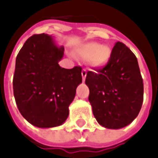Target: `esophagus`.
<instances>
[{"label": "esophagus", "mask_w": 158, "mask_h": 158, "mask_svg": "<svg viewBox=\"0 0 158 158\" xmlns=\"http://www.w3.org/2000/svg\"><path fill=\"white\" fill-rule=\"evenodd\" d=\"M86 76H87V70L82 69V80H83V81H85Z\"/></svg>", "instance_id": "esophagus-1"}]
</instances>
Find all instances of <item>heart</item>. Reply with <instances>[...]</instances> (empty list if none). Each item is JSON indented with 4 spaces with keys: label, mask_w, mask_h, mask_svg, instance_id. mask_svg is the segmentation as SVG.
<instances>
[{
    "label": "heart",
    "mask_w": 158,
    "mask_h": 158,
    "mask_svg": "<svg viewBox=\"0 0 158 158\" xmlns=\"http://www.w3.org/2000/svg\"><path fill=\"white\" fill-rule=\"evenodd\" d=\"M83 58L88 59V62L94 68H103L109 62L112 56V50L107 45H99L97 42H89L82 45L77 50Z\"/></svg>",
    "instance_id": "1"
}]
</instances>
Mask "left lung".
<instances>
[{
    "label": "left lung",
    "mask_w": 158,
    "mask_h": 158,
    "mask_svg": "<svg viewBox=\"0 0 158 158\" xmlns=\"http://www.w3.org/2000/svg\"><path fill=\"white\" fill-rule=\"evenodd\" d=\"M85 83L94 117L102 127L119 129L136 118L143 102V82L135 55L121 42L105 68L89 71Z\"/></svg>",
    "instance_id": "left-lung-1"
}]
</instances>
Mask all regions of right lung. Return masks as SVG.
<instances>
[{"instance_id":"add662e5","label":"right lung","mask_w":158,"mask_h":158,"mask_svg":"<svg viewBox=\"0 0 158 158\" xmlns=\"http://www.w3.org/2000/svg\"><path fill=\"white\" fill-rule=\"evenodd\" d=\"M63 56L64 46L45 33L29 38L16 56L13 78L15 103L23 117L37 127L63 124L76 88L82 83L80 67H60Z\"/></svg>"}]
</instances>
